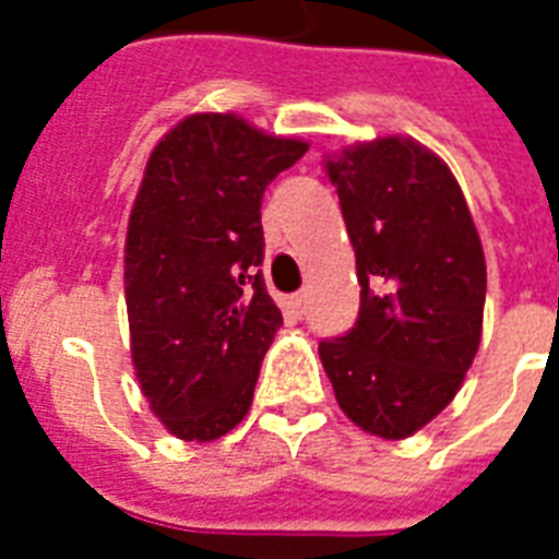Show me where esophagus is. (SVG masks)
I'll return each mask as SVG.
<instances>
[{"mask_svg": "<svg viewBox=\"0 0 559 559\" xmlns=\"http://www.w3.org/2000/svg\"><path fill=\"white\" fill-rule=\"evenodd\" d=\"M287 307L293 310V313H305V293H296V296L287 298Z\"/></svg>", "mask_w": 559, "mask_h": 559, "instance_id": "esophagus-1", "label": "esophagus"}]
</instances>
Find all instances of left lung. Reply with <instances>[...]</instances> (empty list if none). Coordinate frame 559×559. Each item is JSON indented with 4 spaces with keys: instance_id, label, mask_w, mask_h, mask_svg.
<instances>
[{
    "instance_id": "8db88e82",
    "label": "left lung",
    "mask_w": 559,
    "mask_h": 559,
    "mask_svg": "<svg viewBox=\"0 0 559 559\" xmlns=\"http://www.w3.org/2000/svg\"><path fill=\"white\" fill-rule=\"evenodd\" d=\"M357 252L359 316L319 357L342 412L400 441L459 394L481 342L487 266L452 170L403 135L328 159Z\"/></svg>"
}]
</instances>
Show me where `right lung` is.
<instances>
[{"label": "right lung", "mask_w": 559, "mask_h": 559, "mask_svg": "<svg viewBox=\"0 0 559 559\" xmlns=\"http://www.w3.org/2000/svg\"><path fill=\"white\" fill-rule=\"evenodd\" d=\"M307 153L231 112L179 121L130 211V350L153 415L182 441L231 432L284 319L263 287V191Z\"/></svg>", "instance_id": "right-lung-1"}]
</instances>
